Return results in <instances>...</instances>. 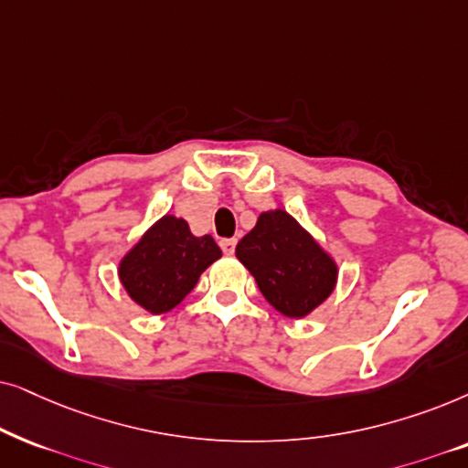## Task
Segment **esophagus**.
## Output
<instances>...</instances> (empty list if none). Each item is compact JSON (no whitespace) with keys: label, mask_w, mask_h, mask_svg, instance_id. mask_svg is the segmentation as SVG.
Returning <instances> with one entry per match:
<instances>
[{"label":"esophagus","mask_w":468,"mask_h":468,"mask_svg":"<svg viewBox=\"0 0 468 468\" xmlns=\"http://www.w3.org/2000/svg\"><path fill=\"white\" fill-rule=\"evenodd\" d=\"M235 246H238V239L235 238H230V239H220V248H222V252L224 254H233L235 252Z\"/></svg>","instance_id":"obj_1"}]
</instances>
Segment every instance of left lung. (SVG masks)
I'll return each mask as SVG.
<instances>
[{
    "label": "left lung",
    "mask_w": 468,
    "mask_h": 468,
    "mask_svg": "<svg viewBox=\"0 0 468 468\" xmlns=\"http://www.w3.org/2000/svg\"><path fill=\"white\" fill-rule=\"evenodd\" d=\"M235 254L267 302L291 319H302L325 302L338 276L334 261L282 209L261 214Z\"/></svg>",
    "instance_id": "obj_1"
}]
</instances>
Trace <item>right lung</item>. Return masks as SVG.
Here are the masks:
<instances>
[{
  "label": "right lung",
  "mask_w": 468,
  "mask_h": 468,
  "mask_svg": "<svg viewBox=\"0 0 468 468\" xmlns=\"http://www.w3.org/2000/svg\"><path fill=\"white\" fill-rule=\"evenodd\" d=\"M220 257L211 235L195 238L188 222L165 216L123 257L120 278L139 306L162 314L176 308L195 289L198 276Z\"/></svg>",
  "instance_id": "1"
}]
</instances>
